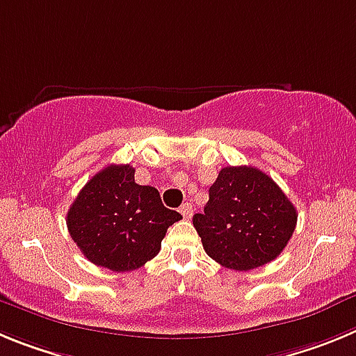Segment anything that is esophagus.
Masks as SVG:
<instances>
[{
  "label": "esophagus",
  "instance_id": "esophagus-1",
  "mask_svg": "<svg viewBox=\"0 0 356 356\" xmlns=\"http://www.w3.org/2000/svg\"><path fill=\"white\" fill-rule=\"evenodd\" d=\"M179 213L182 214V218H184V220H190V218L193 216V207H191V204H182L181 209H179Z\"/></svg>",
  "mask_w": 356,
  "mask_h": 356
}]
</instances>
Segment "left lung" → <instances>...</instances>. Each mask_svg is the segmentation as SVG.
I'll use <instances>...</instances> for the list:
<instances>
[{"label": "left lung", "mask_w": 356, "mask_h": 356, "mask_svg": "<svg viewBox=\"0 0 356 356\" xmlns=\"http://www.w3.org/2000/svg\"><path fill=\"white\" fill-rule=\"evenodd\" d=\"M296 220V207L270 175L254 166H225L193 225L211 259L246 271L280 255Z\"/></svg>", "instance_id": "1"}]
</instances>
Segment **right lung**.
Listing matches in <instances>:
<instances>
[{
    "label": "right lung",
    "instance_id": "1",
    "mask_svg": "<svg viewBox=\"0 0 356 356\" xmlns=\"http://www.w3.org/2000/svg\"><path fill=\"white\" fill-rule=\"evenodd\" d=\"M181 218L163 206L156 188L134 182L133 166L108 165L72 202L67 229L88 261L118 273L154 259L168 227Z\"/></svg>",
    "mask_w": 356,
    "mask_h": 356
}]
</instances>
